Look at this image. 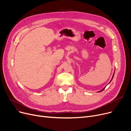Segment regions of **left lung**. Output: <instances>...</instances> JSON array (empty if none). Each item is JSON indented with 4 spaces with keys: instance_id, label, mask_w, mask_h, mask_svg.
<instances>
[{
    "instance_id": "1",
    "label": "left lung",
    "mask_w": 131,
    "mask_h": 131,
    "mask_svg": "<svg viewBox=\"0 0 131 131\" xmlns=\"http://www.w3.org/2000/svg\"><path fill=\"white\" fill-rule=\"evenodd\" d=\"M114 74H115V71H114V74H113V77H112V80H111V81H110V82H109V84L110 83H111V82L112 81V80H113V78H114ZM106 87V86L104 88H103L102 89V90H100V91H98V92H101V91H103V90H104V89H105V88Z\"/></svg>"
}]
</instances>
